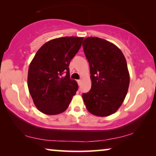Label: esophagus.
I'll list each match as a JSON object with an SVG mask.
<instances>
[{
    "instance_id": "obj_1",
    "label": "esophagus",
    "mask_w": 156,
    "mask_h": 156,
    "mask_svg": "<svg viewBox=\"0 0 156 156\" xmlns=\"http://www.w3.org/2000/svg\"><path fill=\"white\" fill-rule=\"evenodd\" d=\"M77 82H78V85H80V83H81V80H77Z\"/></svg>"
}]
</instances>
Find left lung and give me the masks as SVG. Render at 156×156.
Instances as JSON below:
<instances>
[{"label": "left lung", "instance_id": "left-lung-1", "mask_svg": "<svg viewBox=\"0 0 156 156\" xmlns=\"http://www.w3.org/2000/svg\"><path fill=\"white\" fill-rule=\"evenodd\" d=\"M90 66L91 88L83 94L88 111L105 117L117 111L128 93L130 75L122 51L109 41L88 37L83 42Z\"/></svg>", "mask_w": 156, "mask_h": 156}]
</instances>
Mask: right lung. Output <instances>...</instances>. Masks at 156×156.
Instances as JSON below:
<instances>
[{
    "mask_svg": "<svg viewBox=\"0 0 156 156\" xmlns=\"http://www.w3.org/2000/svg\"><path fill=\"white\" fill-rule=\"evenodd\" d=\"M83 38L62 37L48 41L30 62L28 87L38 111L57 115L68 108L78 86L70 78L69 64L79 51Z\"/></svg>",
    "mask_w": 156,
    "mask_h": 156,
    "instance_id": "right-lung-1",
    "label": "right lung"
}]
</instances>
